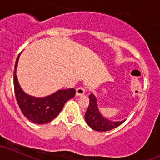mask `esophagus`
Listing matches in <instances>:
<instances>
[{"mask_svg": "<svg viewBox=\"0 0 160 160\" xmlns=\"http://www.w3.org/2000/svg\"><path fill=\"white\" fill-rule=\"evenodd\" d=\"M84 92H85V89L84 88H82V87H79L76 89V96H81V95L84 94Z\"/></svg>", "mask_w": 160, "mask_h": 160, "instance_id": "34e87169", "label": "esophagus"}]
</instances>
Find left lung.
Instances as JSON below:
<instances>
[{
  "label": "left lung",
  "mask_w": 160,
  "mask_h": 160,
  "mask_svg": "<svg viewBox=\"0 0 160 160\" xmlns=\"http://www.w3.org/2000/svg\"><path fill=\"white\" fill-rule=\"evenodd\" d=\"M85 121L92 129L99 132H107L115 128L123 123L125 120L121 121H111L107 119L100 113L97 103V98L94 94L89 95V105L85 115Z\"/></svg>",
  "instance_id": "1"
}]
</instances>
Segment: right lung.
Segmentation results:
<instances>
[{
	"label": "right lung",
	"mask_w": 160,
	"mask_h": 160,
	"mask_svg": "<svg viewBox=\"0 0 160 160\" xmlns=\"http://www.w3.org/2000/svg\"><path fill=\"white\" fill-rule=\"evenodd\" d=\"M20 53L16 59L14 72V86L16 100L24 116L30 121L44 124L52 121L63 108L65 103L76 95L75 88L60 89L44 98L31 96L24 92L18 84L16 69Z\"/></svg>",
	"instance_id": "right-lung-1"
}]
</instances>
